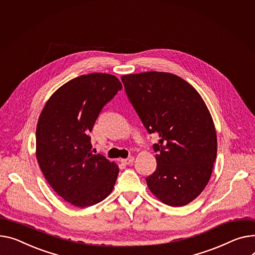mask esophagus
I'll return each instance as SVG.
<instances>
[{
  "instance_id": "1",
  "label": "esophagus",
  "mask_w": 255,
  "mask_h": 255,
  "mask_svg": "<svg viewBox=\"0 0 255 255\" xmlns=\"http://www.w3.org/2000/svg\"><path fill=\"white\" fill-rule=\"evenodd\" d=\"M133 161H134V158H133L132 156L128 157L127 159H122V160H121V162H122L123 164H125V165H131V164L133 163Z\"/></svg>"
}]
</instances>
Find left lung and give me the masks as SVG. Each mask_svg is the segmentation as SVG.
I'll list each match as a JSON object with an SVG mask.
<instances>
[{
  "instance_id": "left-lung-1",
  "label": "left lung",
  "mask_w": 255,
  "mask_h": 255,
  "mask_svg": "<svg viewBox=\"0 0 255 255\" xmlns=\"http://www.w3.org/2000/svg\"><path fill=\"white\" fill-rule=\"evenodd\" d=\"M128 99L149 134L157 168L145 178L149 191L165 204L179 207L207 185L216 159L212 117L197 90L178 76L145 72L121 77Z\"/></svg>"
}]
</instances>
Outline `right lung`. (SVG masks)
<instances>
[{"label":"right lung","mask_w":255,"mask_h":255,"mask_svg":"<svg viewBox=\"0 0 255 255\" xmlns=\"http://www.w3.org/2000/svg\"><path fill=\"white\" fill-rule=\"evenodd\" d=\"M121 89L113 75H83L58 88L39 117L36 156L41 170L51 188L76 207L95 205L114 189L119 167L92 154L89 133Z\"/></svg>","instance_id":"obj_1"}]
</instances>
